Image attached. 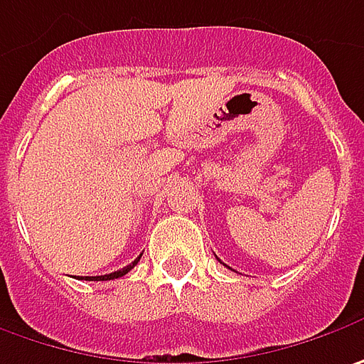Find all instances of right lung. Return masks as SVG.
I'll return each instance as SVG.
<instances>
[{
	"label": "right lung",
	"instance_id": "obj_1",
	"mask_svg": "<svg viewBox=\"0 0 364 364\" xmlns=\"http://www.w3.org/2000/svg\"><path fill=\"white\" fill-rule=\"evenodd\" d=\"M142 257V255H140ZM140 257L136 259L134 262H130L128 267H124V269H119V271H114V273H109V275H100V277H85V281H109V279H118V277H124L128 271H132L136 264H138V261H140ZM83 279V277H81Z\"/></svg>",
	"mask_w": 364,
	"mask_h": 364
}]
</instances>
